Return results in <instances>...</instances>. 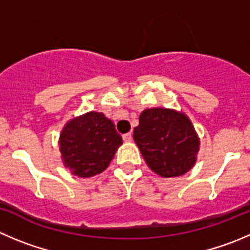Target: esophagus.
Wrapping results in <instances>:
<instances>
[{"label":"esophagus","mask_w":250,"mask_h":250,"mask_svg":"<svg viewBox=\"0 0 250 250\" xmlns=\"http://www.w3.org/2000/svg\"><path fill=\"white\" fill-rule=\"evenodd\" d=\"M123 139H124V141H125V142H131L132 135L130 134V132H129V134H125V135H124V136H123Z\"/></svg>","instance_id":"esophagus-1"}]
</instances>
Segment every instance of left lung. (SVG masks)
<instances>
[{"label":"left lung","mask_w":250,"mask_h":250,"mask_svg":"<svg viewBox=\"0 0 250 250\" xmlns=\"http://www.w3.org/2000/svg\"><path fill=\"white\" fill-rule=\"evenodd\" d=\"M134 140L147 166L162 178L185 174L198 161V132L189 116L175 109H145Z\"/></svg>","instance_id":"obj_1"}]
</instances>
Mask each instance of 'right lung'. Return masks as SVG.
<instances>
[{
    "label": "right lung",
    "instance_id": "add662e5",
    "mask_svg": "<svg viewBox=\"0 0 250 250\" xmlns=\"http://www.w3.org/2000/svg\"><path fill=\"white\" fill-rule=\"evenodd\" d=\"M121 145L123 139L113 121L98 111L68 120L59 137L63 166L80 178H91L105 170Z\"/></svg>",
    "mask_w": 250,
    "mask_h": 250
}]
</instances>
